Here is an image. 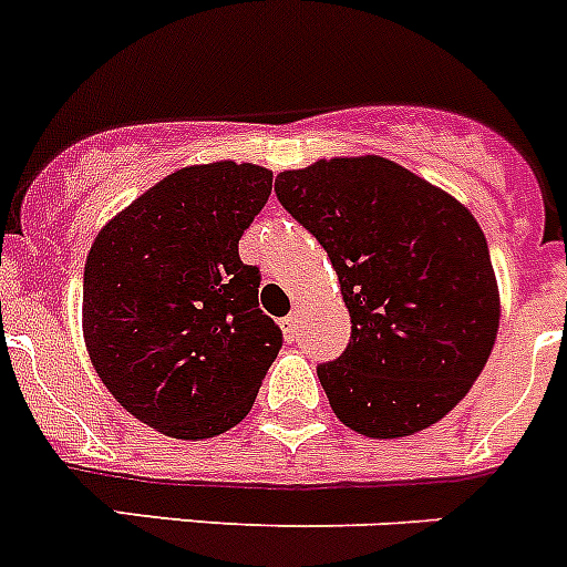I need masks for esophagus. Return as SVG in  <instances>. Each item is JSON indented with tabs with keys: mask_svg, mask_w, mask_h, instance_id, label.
I'll return each mask as SVG.
<instances>
[{
	"mask_svg": "<svg viewBox=\"0 0 567 567\" xmlns=\"http://www.w3.org/2000/svg\"><path fill=\"white\" fill-rule=\"evenodd\" d=\"M280 328H284V333H287L289 342H295V339H298V333H300V315H298V311H292L289 317H284Z\"/></svg>",
	"mask_w": 567,
	"mask_h": 567,
	"instance_id": "1",
	"label": "esophagus"
}]
</instances>
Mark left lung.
Returning a JSON list of instances; mask_svg holds the SVG:
<instances>
[{"label": "left lung", "mask_w": 567, "mask_h": 567, "mask_svg": "<svg viewBox=\"0 0 567 567\" xmlns=\"http://www.w3.org/2000/svg\"><path fill=\"white\" fill-rule=\"evenodd\" d=\"M275 194L326 247L348 306V348L317 368L333 414L373 440L445 417L498 337V280L476 217L381 155L280 172Z\"/></svg>", "instance_id": "obj_1"}]
</instances>
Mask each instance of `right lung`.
<instances>
[{
	"mask_svg": "<svg viewBox=\"0 0 567 567\" xmlns=\"http://www.w3.org/2000/svg\"><path fill=\"white\" fill-rule=\"evenodd\" d=\"M272 192L258 164L172 172L107 219L83 275V339L127 412L175 440L247 417L280 328L258 309V269L239 239Z\"/></svg>",
	"mask_w": 567,
	"mask_h": 567,
	"instance_id": "obj_1",
	"label": "right lung"
}]
</instances>
